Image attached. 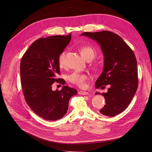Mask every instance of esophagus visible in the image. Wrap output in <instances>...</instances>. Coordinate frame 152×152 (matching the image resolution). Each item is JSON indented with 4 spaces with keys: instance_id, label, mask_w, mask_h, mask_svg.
<instances>
[{
    "instance_id": "obj_1",
    "label": "esophagus",
    "mask_w": 152,
    "mask_h": 152,
    "mask_svg": "<svg viewBox=\"0 0 152 152\" xmlns=\"http://www.w3.org/2000/svg\"><path fill=\"white\" fill-rule=\"evenodd\" d=\"M78 94H81V95H88L89 94L88 92H85V91H79Z\"/></svg>"
}]
</instances>
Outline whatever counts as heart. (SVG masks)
Masks as SVG:
<instances>
[{
	"instance_id": "1",
	"label": "heart",
	"mask_w": 152,
	"mask_h": 152,
	"mask_svg": "<svg viewBox=\"0 0 152 152\" xmlns=\"http://www.w3.org/2000/svg\"><path fill=\"white\" fill-rule=\"evenodd\" d=\"M83 57L88 61L92 60L96 55V51L94 48L90 45H85L80 48L79 49ZM66 51H63L58 56V63L60 67H63L65 65V57ZM88 79V76L86 75L79 72H73L68 76V79L69 82L73 83L79 87H84L86 82Z\"/></svg>"
}]
</instances>
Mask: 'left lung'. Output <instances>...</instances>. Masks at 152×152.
<instances>
[{"instance_id": "8db88e82", "label": "left lung", "mask_w": 152, "mask_h": 152, "mask_svg": "<svg viewBox=\"0 0 152 152\" xmlns=\"http://www.w3.org/2000/svg\"><path fill=\"white\" fill-rule=\"evenodd\" d=\"M81 36L89 37L100 45L104 56V67L95 82V88L110 84L107 93L102 94L105 103L100 112L115 116L128 107L138 87L137 65L134 53L123 39L108 31L85 32ZM101 94L96 92V94Z\"/></svg>"}]
</instances>
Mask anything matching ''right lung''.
<instances>
[{"mask_svg": "<svg viewBox=\"0 0 152 152\" xmlns=\"http://www.w3.org/2000/svg\"><path fill=\"white\" fill-rule=\"evenodd\" d=\"M71 35L39 38L21 60V84L25 101L36 114L47 120L65 116L70 98L77 93L67 86L61 91L52 90L54 82L65 84L63 79L57 78L60 73L58 58L70 42Z\"/></svg>", "mask_w": 152, "mask_h": 152, "instance_id": "1", "label": "right lung"}]
</instances>
